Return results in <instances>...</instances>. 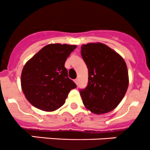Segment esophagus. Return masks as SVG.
Returning <instances> with one entry per match:
<instances>
[{
	"label": "esophagus",
	"instance_id": "1",
	"mask_svg": "<svg viewBox=\"0 0 150 150\" xmlns=\"http://www.w3.org/2000/svg\"><path fill=\"white\" fill-rule=\"evenodd\" d=\"M74 82H75V83H76V85H78V83H79V79H74Z\"/></svg>",
	"mask_w": 150,
	"mask_h": 150
}]
</instances>
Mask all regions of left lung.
<instances>
[{"label":"left lung","mask_w":150,"mask_h":150,"mask_svg":"<svg viewBox=\"0 0 150 150\" xmlns=\"http://www.w3.org/2000/svg\"><path fill=\"white\" fill-rule=\"evenodd\" d=\"M88 69V86L80 91L82 103L96 115L108 113L121 102L129 86L126 62L120 55L103 43L81 47Z\"/></svg>","instance_id":"left-lung-1"}]
</instances>
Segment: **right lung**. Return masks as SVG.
<instances>
[{
    "label": "right lung",
    "mask_w": 150,
    "mask_h": 150,
    "mask_svg": "<svg viewBox=\"0 0 150 150\" xmlns=\"http://www.w3.org/2000/svg\"><path fill=\"white\" fill-rule=\"evenodd\" d=\"M76 45L50 44L27 62L21 84L30 103L38 109L53 112L62 106L76 85L68 76L64 62Z\"/></svg>",
    "instance_id": "1"
}]
</instances>
